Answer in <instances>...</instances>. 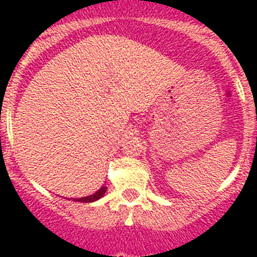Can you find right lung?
<instances>
[{
    "instance_id": "1",
    "label": "right lung",
    "mask_w": 257,
    "mask_h": 257,
    "mask_svg": "<svg viewBox=\"0 0 257 257\" xmlns=\"http://www.w3.org/2000/svg\"><path fill=\"white\" fill-rule=\"evenodd\" d=\"M106 189H108L106 187H101L100 189L95 193V194H91V196H87V197H83V198H77V199H74V201H76V202H83V203H86V202H94V201H96V199L101 198V197L105 194Z\"/></svg>"
}]
</instances>
